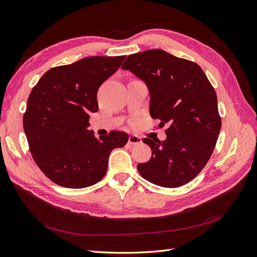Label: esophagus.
<instances>
[{
  "instance_id": "esophagus-1",
  "label": "esophagus",
  "mask_w": 257,
  "mask_h": 257,
  "mask_svg": "<svg viewBox=\"0 0 257 257\" xmlns=\"http://www.w3.org/2000/svg\"><path fill=\"white\" fill-rule=\"evenodd\" d=\"M128 144L130 145H138L142 144V138L137 135H131L128 137Z\"/></svg>"
}]
</instances>
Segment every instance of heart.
<instances>
[{"mask_svg":"<svg viewBox=\"0 0 257 257\" xmlns=\"http://www.w3.org/2000/svg\"><path fill=\"white\" fill-rule=\"evenodd\" d=\"M131 124H132V125H134V124H135V121H132V122H131Z\"/></svg>","mask_w":257,"mask_h":257,"instance_id":"b5f03b06","label":"heart"}]
</instances>
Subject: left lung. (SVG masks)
<instances>
[{"instance_id":"obj_1","label":"left lung","mask_w":257,"mask_h":257,"mask_svg":"<svg viewBox=\"0 0 257 257\" xmlns=\"http://www.w3.org/2000/svg\"><path fill=\"white\" fill-rule=\"evenodd\" d=\"M144 80L150 93V115L159 119L166 140L144 138L151 159L137 170L148 182L176 188L203 170L216 146L221 119L217 96L201 67L163 50L132 54L122 65Z\"/></svg>"}]
</instances>
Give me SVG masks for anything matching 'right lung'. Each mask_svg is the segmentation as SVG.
Returning a JSON list of instances; mask_svg holds the SVG:
<instances>
[{
	"mask_svg": "<svg viewBox=\"0 0 257 257\" xmlns=\"http://www.w3.org/2000/svg\"><path fill=\"white\" fill-rule=\"evenodd\" d=\"M125 56H92L46 71L32 88L24 130L34 162L52 182L85 188L106 175L108 158L128 135L111 131L94 136L89 113L98 111L97 92Z\"/></svg>",
	"mask_w": 257,
	"mask_h": 257,
	"instance_id": "obj_1",
	"label": "right lung"
}]
</instances>
